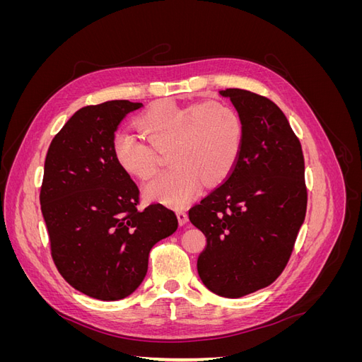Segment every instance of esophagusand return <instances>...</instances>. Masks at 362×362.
Returning a JSON list of instances; mask_svg holds the SVG:
<instances>
[{"label":"esophagus","instance_id":"obj_1","mask_svg":"<svg viewBox=\"0 0 362 362\" xmlns=\"http://www.w3.org/2000/svg\"><path fill=\"white\" fill-rule=\"evenodd\" d=\"M177 217H178L180 225H187L189 216H187V213H185L184 210H178V211H177Z\"/></svg>","mask_w":362,"mask_h":362}]
</instances>
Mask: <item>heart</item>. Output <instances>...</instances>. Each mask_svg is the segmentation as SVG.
<instances>
[{"instance_id": "obj_1", "label": "heart", "mask_w": 362, "mask_h": 362, "mask_svg": "<svg viewBox=\"0 0 362 362\" xmlns=\"http://www.w3.org/2000/svg\"><path fill=\"white\" fill-rule=\"evenodd\" d=\"M146 140L131 131L115 137V157L129 175L146 180L158 164L157 151L170 148V170L145 185V196L169 206L187 205L202 181H223L234 169L245 140V124L234 107L217 101L152 104L137 120Z\"/></svg>"}]
</instances>
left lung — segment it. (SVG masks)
I'll list each match as a JSON object with an SVG mask.
<instances>
[{
	"label": "left lung",
	"instance_id": "obj_1",
	"mask_svg": "<svg viewBox=\"0 0 362 362\" xmlns=\"http://www.w3.org/2000/svg\"><path fill=\"white\" fill-rule=\"evenodd\" d=\"M245 124V140L225 181L190 208L206 237L198 258L204 286L223 298L264 288L286 269L305 221V161L281 108L243 89L221 90Z\"/></svg>",
	"mask_w": 362,
	"mask_h": 362
}]
</instances>
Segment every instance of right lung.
<instances>
[{
	"label": "right lung",
	"instance_id": "add662e5",
	"mask_svg": "<svg viewBox=\"0 0 362 362\" xmlns=\"http://www.w3.org/2000/svg\"><path fill=\"white\" fill-rule=\"evenodd\" d=\"M141 103L80 108L52 139L40 187L51 257L68 284L90 298L119 300L148 272L149 252L178 218L161 204L139 210V187L115 157V131Z\"/></svg>",
	"mask_w": 362,
	"mask_h": 362
}]
</instances>
